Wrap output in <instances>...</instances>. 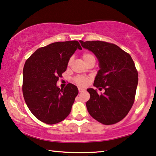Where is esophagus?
I'll use <instances>...</instances> for the list:
<instances>
[{
    "mask_svg": "<svg viewBox=\"0 0 156 156\" xmlns=\"http://www.w3.org/2000/svg\"><path fill=\"white\" fill-rule=\"evenodd\" d=\"M83 89H82V88H80V87H79L78 88V91H79V92H82L83 91Z\"/></svg>",
    "mask_w": 156,
    "mask_h": 156,
    "instance_id": "1",
    "label": "esophagus"
}]
</instances>
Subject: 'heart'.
Here are the masks:
<instances>
[{"instance_id":"b5f03b06","label":"heart","mask_w":156,"mask_h":156,"mask_svg":"<svg viewBox=\"0 0 156 156\" xmlns=\"http://www.w3.org/2000/svg\"><path fill=\"white\" fill-rule=\"evenodd\" d=\"M82 59L83 62L87 65L91 61H96V59H95V57L93 54L91 53H88V52H86V53H83L82 54ZM73 58H69L68 62H67V65L70 66L72 63H73ZM88 82H89V78L84 76H77L74 78V82L78 86H80V87H85L88 83Z\"/></svg>"}]
</instances>
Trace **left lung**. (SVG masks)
<instances>
[{
	"label": "left lung",
	"mask_w": 156,
	"mask_h": 156,
	"mask_svg": "<svg viewBox=\"0 0 156 156\" xmlns=\"http://www.w3.org/2000/svg\"><path fill=\"white\" fill-rule=\"evenodd\" d=\"M83 48L91 51L99 61L94 86L105 89L98 94L88 89L90 98L86 105L93 118L103 125H113L125 118L134 104L138 72L132 57L117 45L101 41H80Z\"/></svg>",
	"instance_id": "1"
}]
</instances>
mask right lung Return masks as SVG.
<instances>
[{"instance_id": "1", "label": "right lung", "mask_w": 156, "mask_h": 156, "mask_svg": "<svg viewBox=\"0 0 156 156\" xmlns=\"http://www.w3.org/2000/svg\"><path fill=\"white\" fill-rule=\"evenodd\" d=\"M77 48L82 49L77 41L53 43L37 49L24 64V101L31 113L43 122L54 125L70 113L78 94L77 87L69 83L60 89L56 83Z\"/></svg>"}]
</instances>
